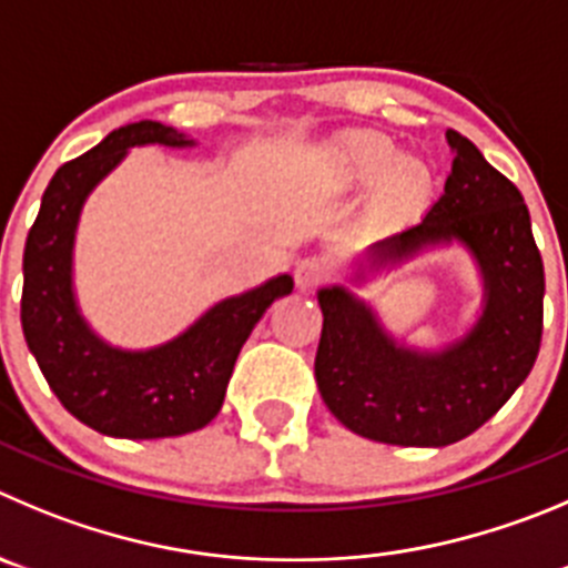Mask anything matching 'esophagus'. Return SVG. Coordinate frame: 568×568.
<instances>
[{
  "label": "esophagus",
  "instance_id": "34e87169",
  "mask_svg": "<svg viewBox=\"0 0 568 568\" xmlns=\"http://www.w3.org/2000/svg\"><path fill=\"white\" fill-rule=\"evenodd\" d=\"M327 274H331V268H327L325 260H320V257L300 260V263H296V272H294L296 288H302V291L316 288V285L327 277Z\"/></svg>",
  "mask_w": 568,
  "mask_h": 568
}]
</instances>
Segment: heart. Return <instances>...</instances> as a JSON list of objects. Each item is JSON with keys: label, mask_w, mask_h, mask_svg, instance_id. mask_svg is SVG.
I'll return each instance as SVG.
<instances>
[{"label": "heart", "mask_w": 568, "mask_h": 568, "mask_svg": "<svg viewBox=\"0 0 568 568\" xmlns=\"http://www.w3.org/2000/svg\"><path fill=\"white\" fill-rule=\"evenodd\" d=\"M331 176L344 190L373 187L384 179L392 206L415 204L432 184V173L417 159H400L395 142L378 131H353L342 136L331 156Z\"/></svg>", "instance_id": "obj_1"}]
</instances>
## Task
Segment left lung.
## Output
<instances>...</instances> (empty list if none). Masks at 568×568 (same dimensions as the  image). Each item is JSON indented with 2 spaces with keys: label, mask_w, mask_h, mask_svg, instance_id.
Masks as SVG:
<instances>
[{
  "label": "left lung",
  "mask_w": 568,
  "mask_h": 568,
  "mask_svg": "<svg viewBox=\"0 0 568 568\" xmlns=\"http://www.w3.org/2000/svg\"><path fill=\"white\" fill-rule=\"evenodd\" d=\"M445 140L454 151L445 193L420 224L373 243L367 268L386 272L423 248L459 243L485 288L474 327L443 349H415L344 285L316 294L325 316L314 364L322 400L342 426L375 443H459L510 400L538 358L544 260L527 204L468 136L448 131Z\"/></svg>",
  "instance_id": "1"
}]
</instances>
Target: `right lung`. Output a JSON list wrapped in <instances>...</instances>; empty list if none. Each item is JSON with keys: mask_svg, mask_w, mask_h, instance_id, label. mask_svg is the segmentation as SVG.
<instances>
[{"mask_svg": "<svg viewBox=\"0 0 568 568\" xmlns=\"http://www.w3.org/2000/svg\"><path fill=\"white\" fill-rule=\"evenodd\" d=\"M134 145L187 148L193 140L156 120L123 125L47 184L24 243L21 331L69 415L109 437L159 439L204 428L221 412L243 342L291 274L215 302L184 333L148 349H120L83 320L72 285V248L89 193Z\"/></svg>", "mask_w": 568, "mask_h": 568, "instance_id": "obj_1", "label": "right lung"}]
</instances>
